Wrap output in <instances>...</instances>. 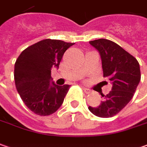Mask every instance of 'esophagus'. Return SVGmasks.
<instances>
[{
	"instance_id": "1",
	"label": "esophagus",
	"mask_w": 147,
	"mask_h": 147,
	"mask_svg": "<svg viewBox=\"0 0 147 147\" xmlns=\"http://www.w3.org/2000/svg\"><path fill=\"white\" fill-rule=\"evenodd\" d=\"M82 89L84 90V91L86 93V94H89V93L90 92L91 90H90V89H88V88H86V87H85V86H82Z\"/></svg>"
}]
</instances>
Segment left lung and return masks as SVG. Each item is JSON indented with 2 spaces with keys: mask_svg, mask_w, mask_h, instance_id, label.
Returning a JSON list of instances; mask_svg holds the SVG:
<instances>
[{
  "mask_svg": "<svg viewBox=\"0 0 147 147\" xmlns=\"http://www.w3.org/2000/svg\"><path fill=\"white\" fill-rule=\"evenodd\" d=\"M99 52L104 77L112 83V90L102 95L104 100L97 107L89 106L90 111L100 118H111L127 105L141 80L137 60L114 42L105 38L90 41Z\"/></svg>",
  "mask_w": 147,
  "mask_h": 147,
  "instance_id": "1",
  "label": "left lung"
}]
</instances>
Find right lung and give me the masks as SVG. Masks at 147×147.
Returning <instances> with one entry per match:
<instances>
[{"label":"right lung","mask_w":147,"mask_h":147,"mask_svg":"<svg viewBox=\"0 0 147 147\" xmlns=\"http://www.w3.org/2000/svg\"><path fill=\"white\" fill-rule=\"evenodd\" d=\"M74 45L56 39H44L24 49L15 64V82L24 105L34 113L47 116L62 105L70 86H57L51 76L58 69L62 56Z\"/></svg>","instance_id":"obj_1"}]
</instances>
